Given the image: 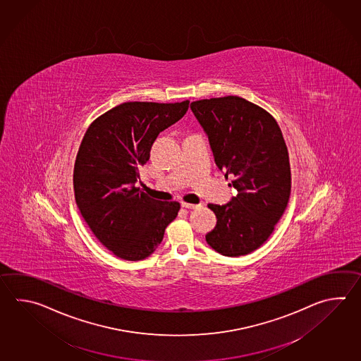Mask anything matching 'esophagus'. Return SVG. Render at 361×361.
Here are the masks:
<instances>
[{
  "label": "esophagus",
  "instance_id": "esophagus-1",
  "mask_svg": "<svg viewBox=\"0 0 361 361\" xmlns=\"http://www.w3.org/2000/svg\"><path fill=\"white\" fill-rule=\"evenodd\" d=\"M181 207H184V208H188V209H192V208H195L197 204H192V203H185V202H181Z\"/></svg>",
  "mask_w": 361,
  "mask_h": 361
}]
</instances>
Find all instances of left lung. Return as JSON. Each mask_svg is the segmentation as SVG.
Wrapping results in <instances>:
<instances>
[{
  "label": "left lung",
  "instance_id": "left-lung-1",
  "mask_svg": "<svg viewBox=\"0 0 361 361\" xmlns=\"http://www.w3.org/2000/svg\"><path fill=\"white\" fill-rule=\"evenodd\" d=\"M192 114L206 133L214 162L234 175L238 194L228 204H208L216 228L207 243L228 257L257 250L271 235L290 195V166L276 121L239 96L192 102Z\"/></svg>",
  "mask_w": 361,
  "mask_h": 361
}]
</instances>
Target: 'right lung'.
<instances>
[{
    "instance_id": "add662e5",
    "label": "right lung",
    "mask_w": 361,
    "mask_h": 361,
    "mask_svg": "<svg viewBox=\"0 0 361 361\" xmlns=\"http://www.w3.org/2000/svg\"><path fill=\"white\" fill-rule=\"evenodd\" d=\"M188 108L189 100L119 104L96 118L83 136L74 164L75 203L96 238L119 258L149 257L176 219L180 203L155 200L135 184L157 136Z\"/></svg>"
}]
</instances>
